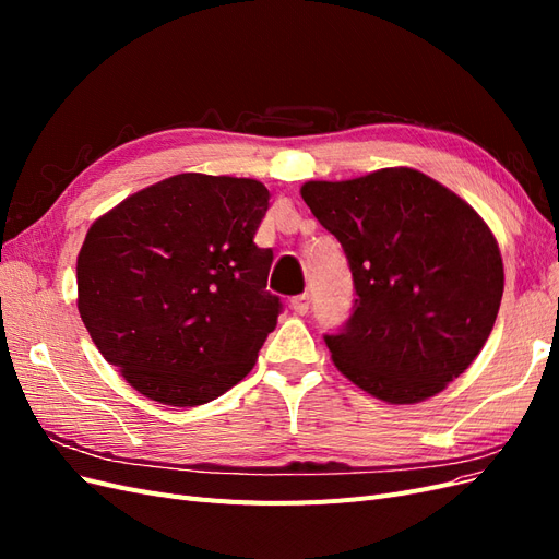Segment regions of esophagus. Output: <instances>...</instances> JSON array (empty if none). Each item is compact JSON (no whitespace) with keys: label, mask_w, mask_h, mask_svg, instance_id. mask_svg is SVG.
<instances>
[{"label":"esophagus","mask_w":559,"mask_h":559,"mask_svg":"<svg viewBox=\"0 0 559 559\" xmlns=\"http://www.w3.org/2000/svg\"><path fill=\"white\" fill-rule=\"evenodd\" d=\"M292 310H294L296 314H308V310H310V294L294 296V298H292Z\"/></svg>","instance_id":"34e87169"}]
</instances>
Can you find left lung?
Segmentation results:
<instances>
[{"mask_svg": "<svg viewBox=\"0 0 559 559\" xmlns=\"http://www.w3.org/2000/svg\"><path fill=\"white\" fill-rule=\"evenodd\" d=\"M300 195L343 245L357 292L343 329L324 335L337 370L386 403L443 392L478 357L501 306L492 230L411 167L308 181Z\"/></svg>", "mask_w": 559, "mask_h": 559, "instance_id": "1", "label": "left lung"}]
</instances>
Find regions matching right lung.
Returning <instances> with one entry per match:
<instances>
[{
    "instance_id": "obj_1",
    "label": "right lung",
    "mask_w": 559,
    "mask_h": 559,
    "mask_svg": "<svg viewBox=\"0 0 559 559\" xmlns=\"http://www.w3.org/2000/svg\"><path fill=\"white\" fill-rule=\"evenodd\" d=\"M270 193L257 179L186 173L91 226L79 312L103 357L146 399L193 408L238 384L277 326L273 249L253 242Z\"/></svg>"
}]
</instances>
